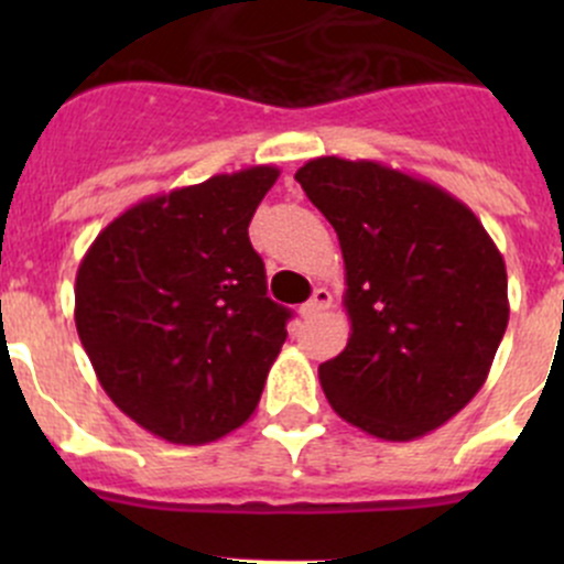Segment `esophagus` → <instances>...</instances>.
Instances as JSON below:
<instances>
[{"label":"esophagus","instance_id":"34e87169","mask_svg":"<svg viewBox=\"0 0 564 564\" xmlns=\"http://www.w3.org/2000/svg\"><path fill=\"white\" fill-rule=\"evenodd\" d=\"M329 305H333V294H329L327 289H316L314 297H311L308 303H305L303 308H300V314H303V316H316V314H322V311H327Z\"/></svg>","mask_w":564,"mask_h":564}]
</instances>
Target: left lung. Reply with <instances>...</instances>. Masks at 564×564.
<instances>
[{"label": "left lung", "mask_w": 564, "mask_h": 564, "mask_svg": "<svg viewBox=\"0 0 564 564\" xmlns=\"http://www.w3.org/2000/svg\"><path fill=\"white\" fill-rule=\"evenodd\" d=\"M294 180L338 235L346 349L318 366L329 406L384 442L456 417L508 327V270L480 218L445 187L379 161L314 158Z\"/></svg>", "instance_id": "8db88e82"}]
</instances>
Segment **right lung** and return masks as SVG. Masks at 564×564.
<instances>
[{
    "mask_svg": "<svg viewBox=\"0 0 564 564\" xmlns=\"http://www.w3.org/2000/svg\"><path fill=\"white\" fill-rule=\"evenodd\" d=\"M275 166L150 196L95 237L76 272V329L100 388L174 445L240 429L286 340L248 224Z\"/></svg>",
    "mask_w": 564,
    "mask_h": 564,
    "instance_id": "right-lung-1",
    "label": "right lung"
}]
</instances>
